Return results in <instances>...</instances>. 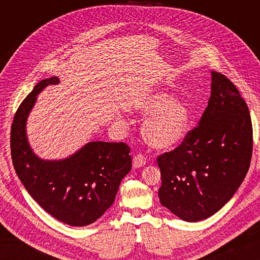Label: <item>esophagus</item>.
I'll list each match as a JSON object with an SVG mask.
<instances>
[{"mask_svg":"<svg viewBox=\"0 0 260 260\" xmlns=\"http://www.w3.org/2000/svg\"><path fill=\"white\" fill-rule=\"evenodd\" d=\"M145 164H146V157L143 154L136 155L135 158H133V161H132L133 168H141V167H143Z\"/></svg>","mask_w":260,"mask_h":260,"instance_id":"1","label":"esophagus"}]
</instances>
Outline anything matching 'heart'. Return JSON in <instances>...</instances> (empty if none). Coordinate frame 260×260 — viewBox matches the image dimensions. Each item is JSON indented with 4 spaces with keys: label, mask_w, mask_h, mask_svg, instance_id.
<instances>
[{
    "label": "heart",
    "mask_w": 260,
    "mask_h": 260,
    "mask_svg": "<svg viewBox=\"0 0 260 260\" xmlns=\"http://www.w3.org/2000/svg\"><path fill=\"white\" fill-rule=\"evenodd\" d=\"M133 108L148 115L142 133L148 145L156 149H170L178 146L186 136L190 112L184 102L171 98L168 93L155 90L139 98Z\"/></svg>",
    "instance_id": "obj_1"
}]
</instances>
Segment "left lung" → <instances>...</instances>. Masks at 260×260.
<instances>
[{
    "mask_svg": "<svg viewBox=\"0 0 260 260\" xmlns=\"http://www.w3.org/2000/svg\"><path fill=\"white\" fill-rule=\"evenodd\" d=\"M253 153L248 107L228 78L211 72V92L199 127L157 157L160 204L187 222L221 209L245 178Z\"/></svg>",
    "mask_w": 260,
    "mask_h": 260,
    "instance_id": "1",
    "label": "left lung"
}]
</instances>
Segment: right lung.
<instances>
[{
	"mask_svg": "<svg viewBox=\"0 0 260 260\" xmlns=\"http://www.w3.org/2000/svg\"><path fill=\"white\" fill-rule=\"evenodd\" d=\"M57 77L39 82L15 114L11 131L14 168L31 195L46 212L74 226L93 223L113 205L121 180L131 170L130 147L95 141L67 158L45 160L30 147L26 124L37 95Z\"/></svg>",
	"mask_w": 260,
	"mask_h": 260,
	"instance_id": "add662e5",
	"label": "right lung"
}]
</instances>
